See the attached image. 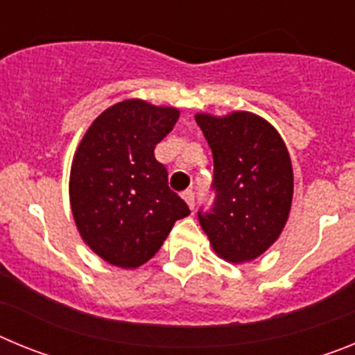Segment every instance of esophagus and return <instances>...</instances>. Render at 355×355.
<instances>
[{
	"mask_svg": "<svg viewBox=\"0 0 355 355\" xmlns=\"http://www.w3.org/2000/svg\"><path fill=\"white\" fill-rule=\"evenodd\" d=\"M183 199L187 200V205L193 209V206H196V193H193L192 190H187V192L183 193Z\"/></svg>",
	"mask_w": 355,
	"mask_h": 355,
	"instance_id": "esophagus-1",
	"label": "esophagus"
}]
</instances>
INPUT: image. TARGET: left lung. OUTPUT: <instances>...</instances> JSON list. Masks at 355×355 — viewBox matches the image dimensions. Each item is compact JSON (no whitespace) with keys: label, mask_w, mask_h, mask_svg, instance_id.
I'll list each match as a JSON object with an SVG mask.
<instances>
[{"label":"left lung","mask_w":355,"mask_h":355,"mask_svg":"<svg viewBox=\"0 0 355 355\" xmlns=\"http://www.w3.org/2000/svg\"><path fill=\"white\" fill-rule=\"evenodd\" d=\"M213 153L215 200L197 211L213 249L231 263L258 258L279 238L293 197V168L277 131L258 115H196Z\"/></svg>","instance_id":"left-lung-1"}]
</instances>
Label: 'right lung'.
Wrapping results in <instances>:
<instances>
[{
  "instance_id": "obj_1",
  "label": "right lung",
  "mask_w": 355,
  "mask_h": 355,
  "mask_svg": "<svg viewBox=\"0 0 355 355\" xmlns=\"http://www.w3.org/2000/svg\"><path fill=\"white\" fill-rule=\"evenodd\" d=\"M180 112L128 99L105 110L85 133L71 168V208L85 243L105 261L137 268L163 245L190 208L168 188L156 144Z\"/></svg>"
}]
</instances>
